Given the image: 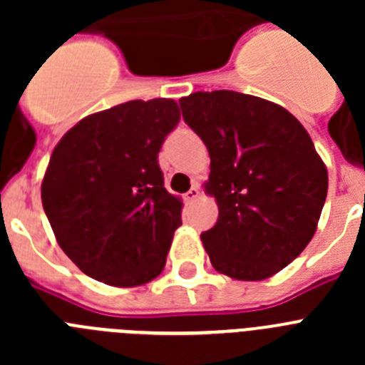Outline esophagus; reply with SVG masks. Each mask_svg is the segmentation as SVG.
<instances>
[{"mask_svg":"<svg viewBox=\"0 0 365 365\" xmlns=\"http://www.w3.org/2000/svg\"><path fill=\"white\" fill-rule=\"evenodd\" d=\"M199 193H201V192H199V188H197V186H192V188H190L188 192L185 193V199H186V202H192V201H195V199L199 197Z\"/></svg>","mask_w":365,"mask_h":365,"instance_id":"34e87169","label":"esophagus"}]
</instances>
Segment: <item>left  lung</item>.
<instances>
[{
  "label": "left lung",
  "mask_w": 365,
  "mask_h": 365,
  "mask_svg": "<svg viewBox=\"0 0 365 365\" xmlns=\"http://www.w3.org/2000/svg\"><path fill=\"white\" fill-rule=\"evenodd\" d=\"M179 104L210 155L206 192L219 217L201 240L212 265L243 282L270 278L314 235L327 197L324 160L298 118L269 100L222 89Z\"/></svg>",
  "instance_id": "left-lung-1"
}]
</instances>
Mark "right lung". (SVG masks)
Listing matches in <instances>:
<instances>
[{
	"label": "right lung",
	"instance_id": "right-lung-1",
	"mask_svg": "<svg viewBox=\"0 0 365 365\" xmlns=\"http://www.w3.org/2000/svg\"><path fill=\"white\" fill-rule=\"evenodd\" d=\"M172 98L131 100L82 118L51 155L41 202L58 245L96 282L135 287L163 272L182 202L164 188Z\"/></svg>",
	"mask_w": 365,
	"mask_h": 365
}]
</instances>
